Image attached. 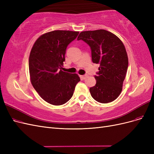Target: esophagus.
Listing matches in <instances>:
<instances>
[{"label": "esophagus", "mask_w": 154, "mask_h": 154, "mask_svg": "<svg viewBox=\"0 0 154 154\" xmlns=\"http://www.w3.org/2000/svg\"><path fill=\"white\" fill-rule=\"evenodd\" d=\"M80 76L83 79V80H85L87 77L88 76V75H87V74H85V75H82V76Z\"/></svg>", "instance_id": "esophagus-1"}]
</instances>
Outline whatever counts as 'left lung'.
I'll return each instance as SVG.
<instances>
[{
  "mask_svg": "<svg viewBox=\"0 0 154 154\" xmlns=\"http://www.w3.org/2000/svg\"><path fill=\"white\" fill-rule=\"evenodd\" d=\"M77 40L90 46L92 62L100 64L94 76L96 85L89 88L92 97L101 103L113 101L122 91L128 66L124 44L117 36L104 29L82 31Z\"/></svg>",
  "mask_w": 154,
  "mask_h": 154,
  "instance_id": "obj_1",
  "label": "left lung"
}]
</instances>
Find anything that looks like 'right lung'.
Listing matches in <instances>:
<instances>
[{"mask_svg": "<svg viewBox=\"0 0 154 154\" xmlns=\"http://www.w3.org/2000/svg\"><path fill=\"white\" fill-rule=\"evenodd\" d=\"M78 31L56 30L41 35L31 49L29 71L32 85L44 100L61 105L71 98L80 78L62 71L67 45Z\"/></svg>", "mask_w": 154, "mask_h": 154, "instance_id": "right-lung-1", "label": "right lung"}]
</instances>
